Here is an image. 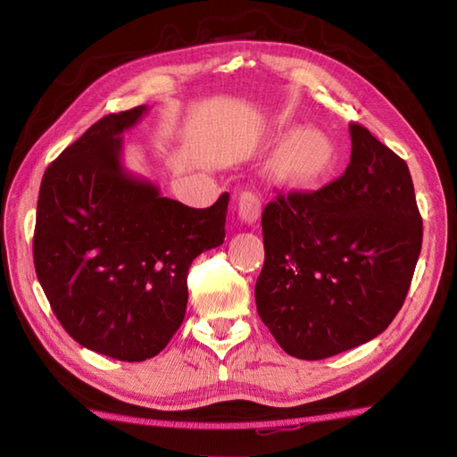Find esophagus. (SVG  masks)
<instances>
[{"label": "esophagus", "mask_w": 457, "mask_h": 457, "mask_svg": "<svg viewBox=\"0 0 457 457\" xmlns=\"http://www.w3.org/2000/svg\"><path fill=\"white\" fill-rule=\"evenodd\" d=\"M261 198L255 195V192L244 190L237 198V210H238V217L242 223L253 225L255 220L261 217Z\"/></svg>", "instance_id": "34e87169"}]
</instances>
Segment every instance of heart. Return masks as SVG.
<instances>
[{
	"label": "heart",
	"instance_id": "b5f03b06",
	"mask_svg": "<svg viewBox=\"0 0 457 457\" xmlns=\"http://www.w3.org/2000/svg\"><path fill=\"white\" fill-rule=\"evenodd\" d=\"M331 162H334V152L329 145L320 139H309L295 152L294 170L303 181H314L329 170Z\"/></svg>",
	"mask_w": 457,
	"mask_h": 457
}]
</instances>
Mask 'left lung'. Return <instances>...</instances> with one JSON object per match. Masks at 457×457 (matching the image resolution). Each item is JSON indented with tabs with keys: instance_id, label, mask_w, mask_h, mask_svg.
<instances>
[{
	"instance_id": "obj_1",
	"label": "left lung",
	"mask_w": 457,
	"mask_h": 457,
	"mask_svg": "<svg viewBox=\"0 0 457 457\" xmlns=\"http://www.w3.org/2000/svg\"><path fill=\"white\" fill-rule=\"evenodd\" d=\"M351 163L316 192L278 195L262 210L261 320L280 347L320 361L378 337L403 307L421 252L408 165L351 123Z\"/></svg>"
}]
</instances>
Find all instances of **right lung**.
Segmentation results:
<instances>
[{
    "mask_svg": "<svg viewBox=\"0 0 457 457\" xmlns=\"http://www.w3.org/2000/svg\"><path fill=\"white\" fill-rule=\"evenodd\" d=\"M141 104L108 114L62 150L39 187L34 265L81 347L116 361L156 356L181 326L188 269L225 240L228 195L205 210L165 198L121 162Z\"/></svg>",
    "mask_w": 457,
    "mask_h": 457,
    "instance_id": "right-lung-1",
    "label": "right lung"
}]
</instances>
